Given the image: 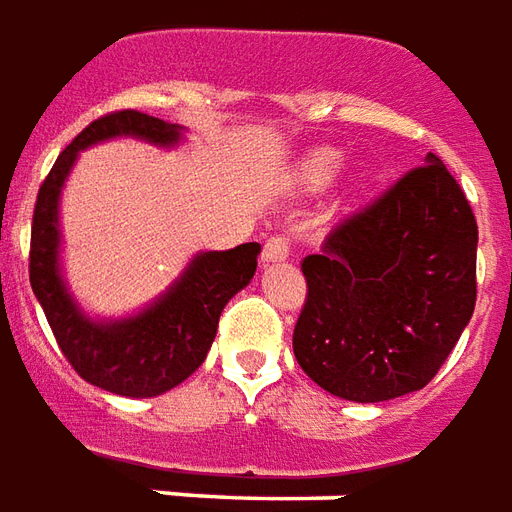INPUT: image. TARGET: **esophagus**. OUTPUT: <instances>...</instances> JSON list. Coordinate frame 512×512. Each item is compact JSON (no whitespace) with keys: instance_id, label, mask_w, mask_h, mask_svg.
Instances as JSON below:
<instances>
[{"instance_id":"obj_1","label":"esophagus","mask_w":512,"mask_h":512,"mask_svg":"<svg viewBox=\"0 0 512 512\" xmlns=\"http://www.w3.org/2000/svg\"><path fill=\"white\" fill-rule=\"evenodd\" d=\"M290 257V241L285 236H271L263 246V263H282Z\"/></svg>"}]
</instances>
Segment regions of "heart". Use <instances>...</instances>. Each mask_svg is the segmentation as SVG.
<instances>
[{
	"mask_svg": "<svg viewBox=\"0 0 512 512\" xmlns=\"http://www.w3.org/2000/svg\"><path fill=\"white\" fill-rule=\"evenodd\" d=\"M344 168V154L336 149H317L301 162V181L306 187H325L331 184Z\"/></svg>",
	"mask_w": 512,
	"mask_h": 512,
	"instance_id": "1",
	"label": "heart"
}]
</instances>
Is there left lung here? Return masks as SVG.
Returning <instances> with one entry per match:
<instances>
[{"instance_id": "1", "label": "left lung", "mask_w": 512, "mask_h": 512, "mask_svg": "<svg viewBox=\"0 0 512 512\" xmlns=\"http://www.w3.org/2000/svg\"><path fill=\"white\" fill-rule=\"evenodd\" d=\"M478 222L437 154L304 257L298 366L347 401L426 388L475 312Z\"/></svg>"}]
</instances>
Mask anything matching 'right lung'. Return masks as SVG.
Here are the masks:
<instances>
[{"instance_id": "add662e5", "label": "right lung", "mask_w": 512, "mask_h": 512, "mask_svg": "<svg viewBox=\"0 0 512 512\" xmlns=\"http://www.w3.org/2000/svg\"><path fill=\"white\" fill-rule=\"evenodd\" d=\"M119 135L176 146L179 124L140 111H113L92 121L59 154L37 192L29 246V282L59 350L83 380L102 391L149 399L176 388L206 361L225 304L255 276L260 244L200 252L168 293L124 320L97 323L78 309L59 274V195L78 151Z\"/></svg>"}]
</instances>
